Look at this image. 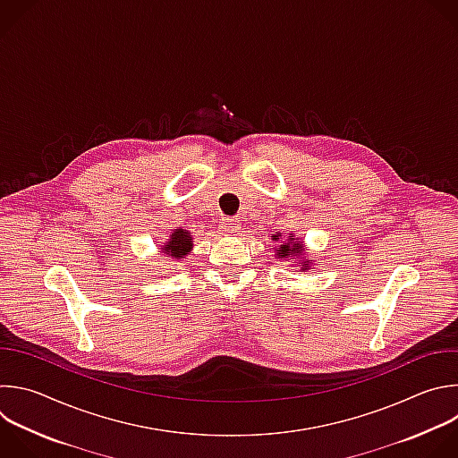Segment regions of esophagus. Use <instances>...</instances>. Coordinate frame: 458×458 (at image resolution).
<instances>
[{"label": "esophagus", "instance_id": "1", "mask_svg": "<svg viewBox=\"0 0 458 458\" xmlns=\"http://www.w3.org/2000/svg\"><path fill=\"white\" fill-rule=\"evenodd\" d=\"M241 230V225L237 219H232V217H225L221 221V232L223 233H228V235H235L237 232Z\"/></svg>", "mask_w": 458, "mask_h": 458}]
</instances>
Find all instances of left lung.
<instances>
[{"label": "left lung", "instance_id": "8db88e82", "mask_svg": "<svg viewBox=\"0 0 458 458\" xmlns=\"http://www.w3.org/2000/svg\"><path fill=\"white\" fill-rule=\"evenodd\" d=\"M273 237H275V241L278 239V235H273ZM291 237H293V235H291ZM300 248H301V246H300V242H296V241H294V242H287V244H280V248L276 250V255L284 259V257H287V255H291V253H300V251H301ZM306 267H308V266H306Z\"/></svg>", "mask_w": 458, "mask_h": 458}]
</instances>
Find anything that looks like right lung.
I'll use <instances>...</instances> for the list:
<instances>
[{
  "label": "right lung",
  "instance_id": "right-lung-1",
  "mask_svg": "<svg viewBox=\"0 0 458 458\" xmlns=\"http://www.w3.org/2000/svg\"><path fill=\"white\" fill-rule=\"evenodd\" d=\"M192 248V237L189 235L187 230H176L171 235V241L165 242V253L173 255V257H183L191 251Z\"/></svg>",
  "mask_w": 458,
  "mask_h": 458
}]
</instances>
